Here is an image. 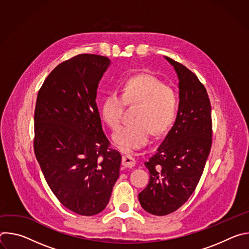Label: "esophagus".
I'll return each instance as SVG.
<instances>
[{"instance_id":"34e87169","label":"esophagus","mask_w":249,"mask_h":249,"mask_svg":"<svg viewBox=\"0 0 249 249\" xmlns=\"http://www.w3.org/2000/svg\"><path fill=\"white\" fill-rule=\"evenodd\" d=\"M135 164H136V160L132 156H130V155L123 156V158H122V165L123 166L131 168V167L135 166Z\"/></svg>"}]
</instances>
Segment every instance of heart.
<instances>
[{"label":"heart","mask_w":249,"mask_h":249,"mask_svg":"<svg viewBox=\"0 0 249 249\" xmlns=\"http://www.w3.org/2000/svg\"><path fill=\"white\" fill-rule=\"evenodd\" d=\"M125 104L138 105L134 124L124 125L113 135V143L123 152H134L145 147L152 130L161 134L174 122L178 101L175 92L149 74L135 76L124 83L121 94L110 92L102 101L100 112L103 121L110 128L118 127Z\"/></svg>","instance_id":"heart-1"}]
</instances>
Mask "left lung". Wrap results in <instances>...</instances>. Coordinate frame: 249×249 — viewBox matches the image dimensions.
Returning a JSON list of instances; mask_svg holds the SVG:
<instances>
[{
  "instance_id": "8db88e82",
  "label": "left lung",
  "mask_w": 249,
  "mask_h": 249,
  "mask_svg": "<svg viewBox=\"0 0 249 249\" xmlns=\"http://www.w3.org/2000/svg\"><path fill=\"white\" fill-rule=\"evenodd\" d=\"M164 58L179 81L178 111L157 153L145 162L150 181L139 194L141 206L156 216L170 214L189 199L212 146L211 103L205 87L185 66Z\"/></svg>"
}]
</instances>
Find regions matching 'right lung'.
I'll use <instances>...</instances> for the list:
<instances>
[{"mask_svg": "<svg viewBox=\"0 0 249 249\" xmlns=\"http://www.w3.org/2000/svg\"><path fill=\"white\" fill-rule=\"evenodd\" d=\"M110 60L81 54L59 64L38 91L34 153L63 206L93 216L107 206L119 177L121 155L109 149L95 102Z\"/></svg>", "mask_w": 249, "mask_h": 249, "instance_id": "right-lung-1", "label": "right lung"}]
</instances>
